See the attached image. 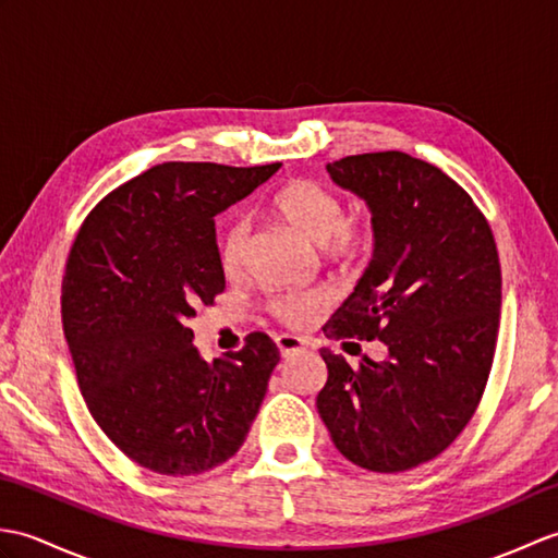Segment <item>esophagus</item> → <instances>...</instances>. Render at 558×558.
<instances>
[{
	"label": "esophagus",
	"instance_id": "1",
	"mask_svg": "<svg viewBox=\"0 0 558 558\" xmlns=\"http://www.w3.org/2000/svg\"><path fill=\"white\" fill-rule=\"evenodd\" d=\"M276 345L280 350L282 357H292V354H298L304 350V342L298 338V336H278L276 338Z\"/></svg>",
	"mask_w": 558,
	"mask_h": 558
}]
</instances>
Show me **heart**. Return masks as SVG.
I'll return each mask as SVG.
<instances>
[{"label":"heart","mask_w":558,"mask_h":558,"mask_svg":"<svg viewBox=\"0 0 558 558\" xmlns=\"http://www.w3.org/2000/svg\"><path fill=\"white\" fill-rule=\"evenodd\" d=\"M272 213L298 232L302 240L318 246L328 258H352L364 252L372 240L366 225L345 220V204L328 186L314 180L288 184L272 198ZM246 222L232 220L218 240V258L222 270L234 272L242 266L246 244ZM270 314L288 326H306L326 310L324 294L290 292L268 302Z\"/></svg>","instance_id":"obj_1"}]
</instances>
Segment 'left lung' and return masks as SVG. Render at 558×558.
<instances>
[{"label": "left lung", "instance_id": "8db88e82", "mask_svg": "<svg viewBox=\"0 0 558 558\" xmlns=\"http://www.w3.org/2000/svg\"><path fill=\"white\" fill-rule=\"evenodd\" d=\"M326 170L369 206L374 256L324 336L376 338L388 357L350 366L324 348L316 408L354 465L405 472L444 453L480 405L499 333V252L475 201L432 162L384 150Z\"/></svg>", "mask_w": 558, "mask_h": 558}]
</instances>
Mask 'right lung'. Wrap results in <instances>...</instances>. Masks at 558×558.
<instances>
[{
	"instance_id": "right-lung-1",
	"label": "right lung",
	"mask_w": 558,
	"mask_h": 558,
	"mask_svg": "<svg viewBox=\"0 0 558 558\" xmlns=\"http://www.w3.org/2000/svg\"><path fill=\"white\" fill-rule=\"evenodd\" d=\"M278 168L156 165L105 196L71 244L62 324L83 400L110 441L158 475L232 458L280 362L266 333L206 362L186 326L225 290L213 218Z\"/></svg>"
}]
</instances>
